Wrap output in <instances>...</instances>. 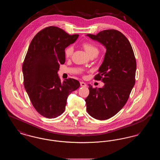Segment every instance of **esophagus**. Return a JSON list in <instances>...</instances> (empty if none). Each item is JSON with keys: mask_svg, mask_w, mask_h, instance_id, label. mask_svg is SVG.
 <instances>
[{"mask_svg": "<svg viewBox=\"0 0 160 160\" xmlns=\"http://www.w3.org/2000/svg\"><path fill=\"white\" fill-rule=\"evenodd\" d=\"M80 86L82 87H86L87 85L85 83L83 82H80Z\"/></svg>", "mask_w": 160, "mask_h": 160, "instance_id": "esophagus-1", "label": "esophagus"}]
</instances>
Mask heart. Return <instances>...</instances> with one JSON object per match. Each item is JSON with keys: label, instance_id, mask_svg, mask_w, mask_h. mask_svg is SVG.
Masks as SVG:
<instances>
[{"label": "heart", "instance_id": "obj_1", "mask_svg": "<svg viewBox=\"0 0 160 160\" xmlns=\"http://www.w3.org/2000/svg\"><path fill=\"white\" fill-rule=\"evenodd\" d=\"M81 46L90 56L93 54H97L99 52V49L96 46L90 42L84 41L82 43ZM74 48L72 46H69L65 49V55L67 58H69L73 53Z\"/></svg>", "mask_w": 160, "mask_h": 160}]
</instances>
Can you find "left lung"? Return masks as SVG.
I'll use <instances>...</instances> for the list:
<instances>
[{
  "label": "left lung",
  "instance_id": "1",
  "mask_svg": "<svg viewBox=\"0 0 160 160\" xmlns=\"http://www.w3.org/2000/svg\"><path fill=\"white\" fill-rule=\"evenodd\" d=\"M87 36L105 46L106 53L99 73L94 77L104 86L93 88L88 84L86 110L92 118L106 120L117 114L129 98L136 82V61L128 39L121 32L108 29Z\"/></svg>",
  "mask_w": 160,
  "mask_h": 160
}]
</instances>
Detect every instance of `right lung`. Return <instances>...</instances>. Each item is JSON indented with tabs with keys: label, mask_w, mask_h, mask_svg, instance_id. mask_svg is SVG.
Wrapping results in <instances>:
<instances>
[{
	"label": "right lung",
	"mask_w": 160,
	"mask_h": 160,
	"mask_svg": "<svg viewBox=\"0 0 160 160\" xmlns=\"http://www.w3.org/2000/svg\"><path fill=\"white\" fill-rule=\"evenodd\" d=\"M78 37L51 26L37 33L29 47L22 67L24 86L33 106L47 118L62 114L69 95L80 87L74 78L61 82L58 74L65 62V48Z\"/></svg>",
	"instance_id": "obj_1"
}]
</instances>
